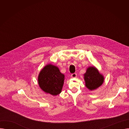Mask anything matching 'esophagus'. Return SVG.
Instances as JSON below:
<instances>
[{"label":"esophagus","instance_id":"obj_1","mask_svg":"<svg viewBox=\"0 0 129 129\" xmlns=\"http://www.w3.org/2000/svg\"><path fill=\"white\" fill-rule=\"evenodd\" d=\"M71 77L72 78H76L77 77V74L76 73H73L71 75Z\"/></svg>","mask_w":129,"mask_h":129}]
</instances>
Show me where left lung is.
Wrapping results in <instances>:
<instances>
[{
	"instance_id": "left-lung-1",
	"label": "left lung",
	"mask_w": 129,
	"mask_h": 129,
	"mask_svg": "<svg viewBox=\"0 0 129 129\" xmlns=\"http://www.w3.org/2000/svg\"><path fill=\"white\" fill-rule=\"evenodd\" d=\"M84 76L85 86L89 90L97 89L104 82V76L94 66L88 67Z\"/></svg>"
}]
</instances>
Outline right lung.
<instances>
[{
	"instance_id": "right-lung-1",
	"label": "right lung",
	"mask_w": 129,
	"mask_h": 129,
	"mask_svg": "<svg viewBox=\"0 0 129 129\" xmlns=\"http://www.w3.org/2000/svg\"><path fill=\"white\" fill-rule=\"evenodd\" d=\"M38 79L39 85L43 91L56 96L62 91L65 75L60 72L58 67L48 64L40 71Z\"/></svg>"
}]
</instances>
